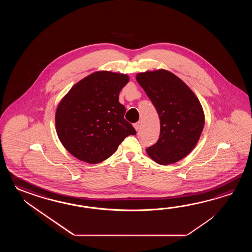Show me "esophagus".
Listing matches in <instances>:
<instances>
[{
  "instance_id": "34e87169",
  "label": "esophagus",
  "mask_w": 252,
  "mask_h": 252,
  "mask_svg": "<svg viewBox=\"0 0 252 252\" xmlns=\"http://www.w3.org/2000/svg\"><path fill=\"white\" fill-rule=\"evenodd\" d=\"M134 128L136 130H139V128H140V123H136V124H134Z\"/></svg>"
}]
</instances>
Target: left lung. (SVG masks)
<instances>
[{
  "label": "left lung",
  "mask_w": 252,
  "mask_h": 252,
  "mask_svg": "<svg viewBox=\"0 0 252 252\" xmlns=\"http://www.w3.org/2000/svg\"><path fill=\"white\" fill-rule=\"evenodd\" d=\"M136 79L160 120L159 139L146 150L147 153L158 164L176 163L198 142L204 126L202 105L192 90L166 70L139 73Z\"/></svg>",
  "instance_id": "1"
}]
</instances>
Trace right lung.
Masks as SVG:
<instances>
[{
    "mask_svg": "<svg viewBox=\"0 0 252 252\" xmlns=\"http://www.w3.org/2000/svg\"><path fill=\"white\" fill-rule=\"evenodd\" d=\"M128 76L98 71L73 86L58 106L56 128L70 154L89 164L107 159L136 130L124 119L119 94Z\"/></svg>",
    "mask_w": 252,
    "mask_h": 252,
    "instance_id": "right-lung-1",
    "label": "right lung"
}]
</instances>
